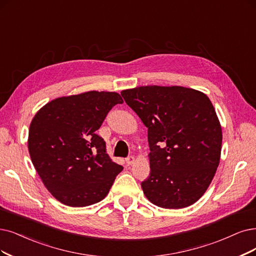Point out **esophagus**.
<instances>
[{"label": "esophagus", "mask_w": 256, "mask_h": 256, "mask_svg": "<svg viewBox=\"0 0 256 256\" xmlns=\"http://www.w3.org/2000/svg\"><path fill=\"white\" fill-rule=\"evenodd\" d=\"M126 164H128V166L133 164L135 162V157H134V156H130V157H128V158L126 159Z\"/></svg>", "instance_id": "obj_1"}]
</instances>
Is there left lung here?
<instances>
[{
    "mask_svg": "<svg viewBox=\"0 0 256 256\" xmlns=\"http://www.w3.org/2000/svg\"><path fill=\"white\" fill-rule=\"evenodd\" d=\"M121 94L148 128L150 172L141 182L146 197L164 209L195 204L220 160L222 132L210 99L193 88L158 85Z\"/></svg>",
    "mask_w": 256,
    "mask_h": 256,
    "instance_id": "left-lung-1",
    "label": "left lung"
}]
</instances>
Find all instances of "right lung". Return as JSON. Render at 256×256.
<instances>
[{
  "label": "right lung",
  "instance_id": "obj_1",
  "mask_svg": "<svg viewBox=\"0 0 256 256\" xmlns=\"http://www.w3.org/2000/svg\"><path fill=\"white\" fill-rule=\"evenodd\" d=\"M118 103H123L118 92L90 90L54 99L34 115L27 142L32 162L45 188L63 204L101 202L123 170L96 134Z\"/></svg>",
  "mask_w": 256,
  "mask_h": 256
}]
</instances>
